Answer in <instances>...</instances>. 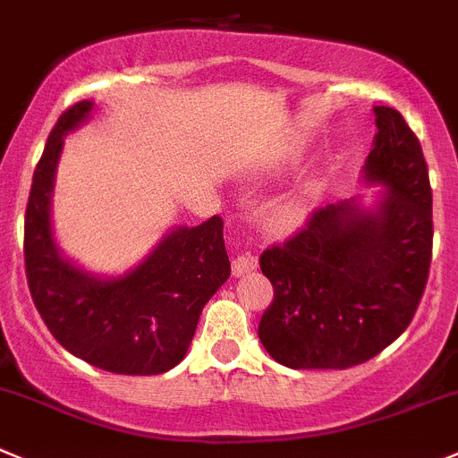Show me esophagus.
Returning a JSON list of instances; mask_svg holds the SVG:
<instances>
[{"label":"esophagus","instance_id":"obj_1","mask_svg":"<svg viewBox=\"0 0 458 458\" xmlns=\"http://www.w3.org/2000/svg\"><path fill=\"white\" fill-rule=\"evenodd\" d=\"M257 268V257L250 255V252H242L233 259V275L234 277H242V275L250 273V270Z\"/></svg>","mask_w":458,"mask_h":458}]
</instances>
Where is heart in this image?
I'll return each mask as SVG.
<instances>
[{
	"label": "heart",
	"mask_w": 458,
	"mask_h": 458,
	"mask_svg": "<svg viewBox=\"0 0 458 458\" xmlns=\"http://www.w3.org/2000/svg\"><path fill=\"white\" fill-rule=\"evenodd\" d=\"M282 163H284V157H279V158H275V161H270L268 167H279V165H282ZM301 210H304V199L297 197V199H293V201L288 203V206H284L282 215L286 216V219H297V216L301 215Z\"/></svg>",
	"instance_id": "obj_1"
}]
</instances>
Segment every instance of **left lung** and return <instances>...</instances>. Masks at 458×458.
<instances>
[{
	"instance_id": "left-lung-1",
	"label": "left lung",
	"mask_w": 458,
	"mask_h": 458,
	"mask_svg": "<svg viewBox=\"0 0 458 458\" xmlns=\"http://www.w3.org/2000/svg\"><path fill=\"white\" fill-rule=\"evenodd\" d=\"M365 179L387 185L374 212L356 199L315 208L266 248L273 301L259 322L266 352L291 369H347L378 356L414 318L432 264V188L419 139L392 106H376Z\"/></svg>"
}]
</instances>
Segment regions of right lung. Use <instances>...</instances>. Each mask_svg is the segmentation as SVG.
Instances as JSON below:
<instances>
[{"label":"right lung","mask_w":458,"mask_h":458,"mask_svg":"<svg viewBox=\"0 0 458 458\" xmlns=\"http://www.w3.org/2000/svg\"><path fill=\"white\" fill-rule=\"evenodd\" d=\"M80 100L62 111L33 174L24 221L30 297L44 324L80 360L125 376L165 374L183 360L203 306L230 275L224 221L176 228L131 273L96 279L64 261L51 234V192L66 131L91 111Z\"/></svg>","instance_id":"obj_1"}]
</instances>
